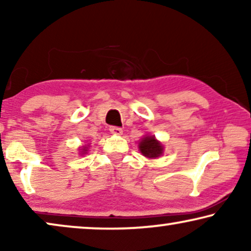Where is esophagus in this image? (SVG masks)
<instances>
[{
  "mask_svg": "<svg viewBox=\"0 0 251 251\" xmlns=\"http://www.w3.org/2000/svg\"><path fill=\"white\" fill-rule=\"evenodd\" d=\"M109 131H111V133H113V135H122V129L119 128V126H111L109 128Z\"/></svg>",
  "mask_w": 251,
  "mask_h": 251,
  "instance_id": "34e87169",
  "label": "esophagus"
}]
</instances>
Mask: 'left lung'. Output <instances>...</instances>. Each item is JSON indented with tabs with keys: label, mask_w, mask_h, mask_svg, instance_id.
Wrapping results in <instances>:
<instances>
[{
	"label": "left lung",
	"mask_w": 251,
	"mask_h": 251,
	"mask_svg": "<svg viewBox=\"0 0 251 251\" xmlns=\"http://www.w3.org/2000/svg\"><path fill=\"white\" fill-rule=\"evenodd\" d=\"M139 151L149 159H156L163 154V145L154 136H146L139 143Z\"/></svg>",
	"instance_id": "left-lung-1"
}]
</instances>
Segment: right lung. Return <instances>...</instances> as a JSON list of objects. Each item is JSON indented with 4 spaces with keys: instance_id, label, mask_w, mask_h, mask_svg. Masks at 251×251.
Instances as JSON below:
<instances>
[{
    "instance_id": "right-lung-1",
    "label": "right lung",
    "mask_w": 251,
    "mask_h": 251,
    "mask_svg": "<svg viewBox=\"0 0 251 251\" xmlns=\"http://www.w3.org/2000/svg\"><path fill=\"white\" fill-rule=\"evenodd\" d=\"M81 150H82V151H81L82 154H87V151H88V147H87V146H83Z\"/></svg>"
}]
</instances>
